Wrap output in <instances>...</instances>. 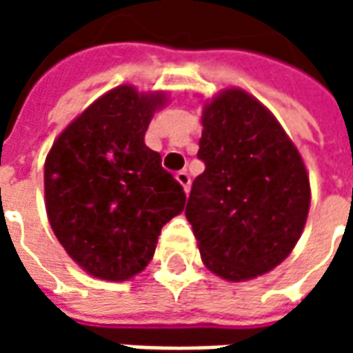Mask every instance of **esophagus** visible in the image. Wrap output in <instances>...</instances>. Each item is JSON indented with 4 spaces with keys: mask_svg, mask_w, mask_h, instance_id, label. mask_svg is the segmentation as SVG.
Returning a JSON list of instances; mask_svg holds the SVG:
<instances>
[{
    "mask_svg": "<svg viewBox=\"0 0 353 353\" xmlns=\"http://www.w3.org/2000/svg\"><path fill=\"white\" fill-rule=\"evenodd\" d=\"M176 179H177V181H179V185L183 187V191L189 192V189H191V177H189V174H187L185 170H181V172H177Z\"/></svg>",
    "mask_w": 353,
    "mask_h": 353,
    "instance_id": "esophagus-1",
    "label": "esophagus"
}]
</instances>
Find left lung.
I'll use <instances>...</instances> for the list:
<instances>
[{
    "instance_id": "1",
    "label": "left lung",
    "mask_w": 353,
    "mask_h": 353,
    "mask_svg": "<svg viewBox=\"0 0 353 353\" xmlns=\"http://www.w3.org/2000/svg\"><path fill=\"white\" fill-rule=\"evenodd\" d=\"M185 215L204 265L223 280L257 278L293 252L310 210L304 162L268 109L240 88L206 101Z\"/></svg>"
}]
</instances>
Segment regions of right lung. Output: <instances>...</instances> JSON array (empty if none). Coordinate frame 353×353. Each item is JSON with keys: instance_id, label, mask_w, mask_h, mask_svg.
<instances>
[{"instance_id": "add662e5", "label": "right lung", "mask_w": 353, "mask_h": 353, "mask_svg": "<svg viewBox=\"0 0 353 353\" xmlns=\"http://www.w3.org/2000/svg\"><path fill=\"white\" fill-rule=\"evenodd\" d=\"M164 92L121 85L90 103L50 147L45 206L58 242L90 276L124 281L153 259L185 192L145 145Z\"/></svg>"}]
</instances>
